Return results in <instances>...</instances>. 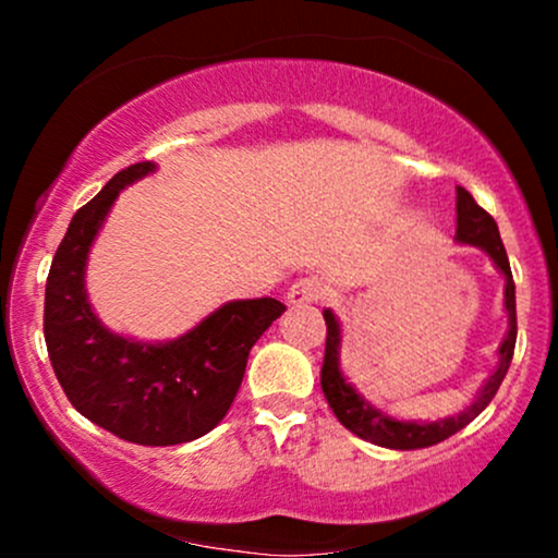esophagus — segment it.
<instances>
[{"label": "esophagus", "mask_w": 558, "mask_h": 558, "mask_svg": "<svg viewBox=\"0 0 558 558\" xmlns=\"http://www.w3.org/2000/svg\"><path fill=\"white\" fill-rule=\"evenodd\" d=\"M325 286L319 283L317 278H299L296 283L288 288V304L299 306V304H315V301L323 299Z\"/></svg>", "instance_id": "34e87169"}]
</instances>
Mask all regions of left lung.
I'll use <instances>...</instances> for the list:
<instances>
[{
  "instance_id": "1",
  "label": "left lung",
  "mask_w": 558,
  "mask_h": 558,
  "mask_svg": "<svg viewBox=\"0 0 558 558\" xmlns=\"http://www.w3.org/2000/svg\"><path fill=\"white\" fill-rule=\"evenodd\" d=\"M459 243H470V246L483 248L485 254L493 259L496 270L504 275V310L509 317V330H506L504 343L498 345V367L493 369L485 386L477 390L475 401L470 407H464L462 412L453 414V417L435 420V422H403L383 414L380 409H375L373 403L364 401V396L356 393V388L345 380L341 373V325H338L336 315L330 310H325V325H328V338H325V362L323 373H319V386H323L325 399H328L332 414L338 422L360 435L362 440L383 446V448H399V451H412V448H427L440 444V440L451 438L453 433H459L462 427L470 425L472 420L483 412L485 407L493 401L498 386L504 383L506 373H509L511 356H514V343H517V301H514V278H511L509 257H506V248L498 235L496 220L485 213L483 207L472 198V194L462 185H457V235Z\"/></svg>"
}]
</instances>
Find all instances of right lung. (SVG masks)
<instances>
[{
    "mask_svg": "<svg viewBox=\"0 0 558 558\" xmlns=\"http://www.w3.org/2000/svg\"><path fill=\"white\" fill-rule=\"evenodd\" d=\"M155 162L120 170L70 220L44 296V338L57 380L94 425L138 446H178L220 425L259 336L286 312L278 299L228 301L165 343L107 330L86 293V262L114 198Z\"/></svg>",
    "mask_w": 558,
    "mask_h": 558,
    "instance_id": "right-lung-1",
    "label": "right lung"
}]
</instances>
